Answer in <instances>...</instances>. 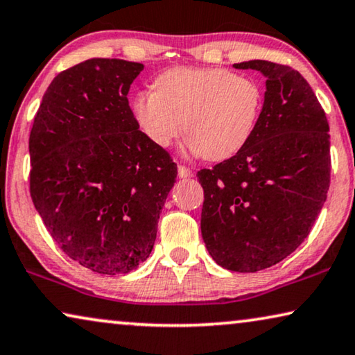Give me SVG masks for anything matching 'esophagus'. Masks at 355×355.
Wrapping results in <instances>:
<instances>
[{"mask_svg":"<svg viewBox=\"0 0 355 355\" xmlns=\"http://www.w3.org/2000/svg\"><path fill=\"white\" fill-rule=\"evenodd\" d=\"M178 176L179 178H192L193 176V171L190 168H187V166L179 165L178 166Z\"/></svg>","mask_w":355,"mask_h":355,"instance_id":"esophagus-1","label":"esophagus"}]
</instances>
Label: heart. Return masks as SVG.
<instances>
[{
  "mask_svg": "<svg viewBox=\"0 0 355 355\" xmlns=\"http://www.w3.org/2000/svg\"><path fill=\"white\" fill-rule=\"evenodd\" d=\"M264 105L261 85L225 69L178 67L137 92L132 112L157 147L166 148L186 130L189 150L209 162L237 155L253 137Z\"/></svg>",
  "mask_w": 355,
  "mask_h": 355,
  "instance_id": "1",
  "label": "heart"
}]
</instances>
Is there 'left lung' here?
<instances>
[{
	"label": "left lung",
	"mask_w": 355,
	"mask_h": 355,
	"mask_svg": "<svg viewBox=\"0 0 355 355\" xmlns=\"http://www.w3.org/2000/svg\"><path fill=\"white\" fill-rule=\"evenodd\" d=\"M234 67L266 76L264 105L237 155L197 173L202 235L224 269L256 272L280 263L309 235L330 189V128L300 71L269 60Z\"/></svg>",
	"instance_id": "left-lung-1"
}]
</instances>
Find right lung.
Returning a JSON list of instances; mask_svg holds the SVG:
<instances>
[{
    "instance_id": "obj_1",
    "label": "right lung",
    "mask_w": 355,
    "mask_h": 355,
    "mask_svg": "<svg viewBox=\"0 0 355 355\" xmlns=\"http://www.w3.org/2000/svg\"><path fill=\"white\" fill-rule=\"evenodd\" d=\"M142 70L97 58L60 71L30 131L35 208L59 248L97 274H128L148 258L178 176L128 102Z\"/></svg>"
}]
</instances>
